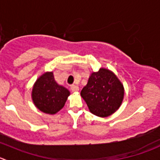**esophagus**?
Here are the masks:
<instances>
[{
  "instance_id": "esophagus-1",
  "label": "esophagus",
  "mask_w": 160,
  "mask_h": 160,
  "mask_svg": "<svg viewBox=\"0 0 160 160\" xmlns=\"http://www.w3.org/2000/svg\"><path fill=\"white\" fill-rule=\"evenodd\" d=\"M70 89L72 92H77L79 91V87L77 86V85H72Z\"/></svg>"
}]
</instances>
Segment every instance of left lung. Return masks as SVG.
Wrapping results in <instances>:
<instances>
[{
  "label": "left lung",
  "instance_id": "1",
  "mask_svg": "<svg viewBox=\"0 0 160 160\" xmlns=\"http://www.w3.org/2000/svg\"><path fill=\"white\" fill-rule=\"evenodd\" d=\"M80 95L90 112L99 117L111 116L120 107L124 97V88L112 71L100 68L93 72Z\"/></svg>",
  "mask_w": 160,
  "mask_h": 160
}]
</instances>
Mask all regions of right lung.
Segmentation results:
<instances>
[{
  "instance_id": "add662e5",
  "label": "right lung",
  "mask_w": 160,
  "mask_h": 160,
  "mask_svg": "<svg viewBox=\"0 0 160 160\" xmlns=\"http://www.w3.org/2000/svg\"><path fill=\"white\" fill-rule=\"evenodd\" d=\"M69 94L67 88L55 81L53 72H46L34 83L31 96L40 111L54 115L64 107Z\"/></svg>"
}]
</instances>
